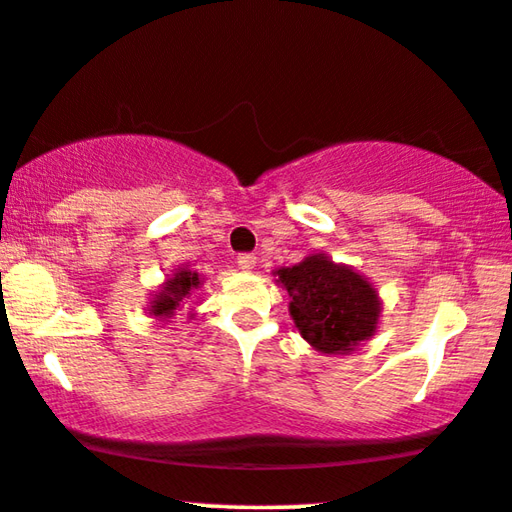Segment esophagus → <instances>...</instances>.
Returning a JSON list of instances; mask_svg holds the SVG:
<instances>
[{
	"mask_svg": "<svg viewBox=\"0 0 512 512\" xmlns=\"http://www.w3.org/2000/svg\"><path fill=\"white\" fill-rule=\"evenodd\" d=\"M236 264H239L243 271H250V269H255L257 257L253 253H241L239 257H236Z\"/></svg>",
	"mask_w": 512,
	"mask_h": 512,
	"instance_id": "obj_1",
	"label": "esophagus"
}]
</instances>
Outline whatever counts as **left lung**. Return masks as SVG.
<instances>
[{
	"mask_svg": "<svg viewBox=\"0 0 512 512\" xmlns=\"http://www.w3.org/2000/svg\"><path fill=\"white\" fill-rule=\"evenodd\" d=\"M290 294V313L301 336L327 355L350 352L373 336L378 325V294L369 280L322 255L278 271Z\"/></svg>",
	"mask_w": 512,
	"mask_h": 512,
	"instance_id": "1",
	"label": "left lung"
}]
</instances>
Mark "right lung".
<instances>
[{"mask_svg": "<svg viewBox=\"0 0 512 512\" xmlns=\"http://www.w3.org/2000/svg\"><path fill=\"white\" fill-rule=\"evenodd\" d=\"M201 280L194 271H187V269H178L174 278L167 280V285L162 287V292L155 294V301L153 306H150V313L155 315V318H162L167 320L174 315V311H178L183 304H190L192 299V292L199 290Z\"/></svg>", "mask_w": 512, "mask_h": 512, "instance_id": "obj_1", "label": "right lung"}]
</instances>
